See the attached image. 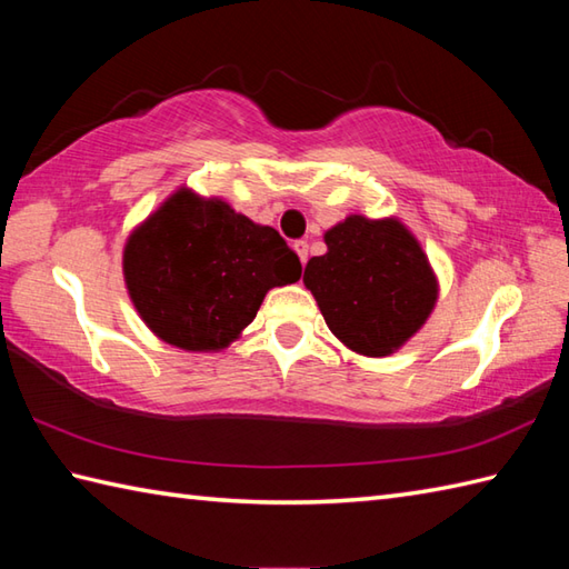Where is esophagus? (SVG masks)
Returning a JSON list of instances; mask_svg holds the SVG:
<instances>
[{
	"instance_id": "esophagus-1",
	"label": "esophagus",
	"mask_w": 569,
	"mask_h": 569,
	"mask_svg": "<svg viewBox=\"0 0 569 569\" xmlns=\"http://www.w3.org/2000/svg\"><path fill=\"white\" fill-rule=\"evenodd\" d=\"M293 249L298 251L300 263H308V241H306V239H298V241H293Z\"/></svg>"
}]
</instances>
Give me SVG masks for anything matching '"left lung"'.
I'll return each mask as SVG.
<instances>
[{"label":"left lung","mask_w":569,"mask_h":569,"mask_svg":"<svg viewBox=\"0 0 569 569\" xmlns=\"http://www.w3.org/2000/svg\"><path fill=\"white\" fill-rule=\"evenodd\" d=\"M303 281L337 340L367 357H386L428 320L438 283L426 253L396 220L347 217L325 234Z\"/></svg>","instance_id":"left-lung-1"}]
</instances>
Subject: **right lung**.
I'll use <instances>...</instances> for the list:
<instances>
[{"label":"right lung","mask_w":569,"mask_h":569,"mask_svg":"<svg viewBox=\"0 0 569 569\" xmlns=\"http://www.w3.org/2000/svg\"><path fill=\"white\" fill-rule=\"evenodd\" d=\"M298 253L220 200L180 190L124 249V278L143 322L163 342L220 349L257 318L266 291L296 283Z\"/></svg>","instance_id":"1"}]
</instances>
